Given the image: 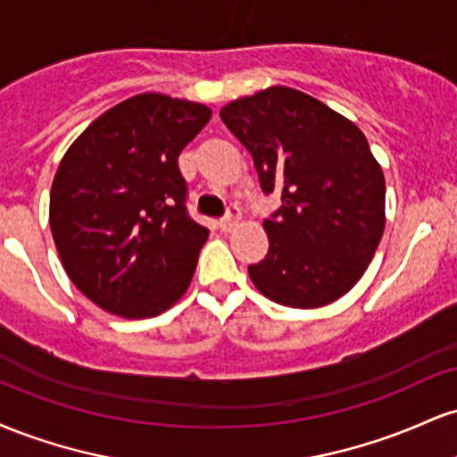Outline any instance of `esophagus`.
<instances>
[{
    "mask_svg": "<svg viewBox=\"0 0 457 457\" xmlns=\"http://www.w3.org/2000/svg\"><path fill=\"white\" fill-rule=\"evenodd\" d=\"M238 221H240V208L232 206L221 221H219V228H221L223 232H229V229H234L236 225H238Z\"/></svg>",
    "mask_w": 457,
    "mask_h": 457,
    "instance_id": "34e87169",
    "label": "esophagus"
}]
</instances>
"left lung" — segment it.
Listing matches in <instances>:
<instances>
[{
    "label": "left lung",
    "instance_id": "obj_1",
    "mask_svg": "<svg viewBox=\"0 0 457 457\" xmlns=\"http://www.w3.org/2000/svg\"><path fill=\"white\" fill-rule=\"evenodd\" d=\"M253 156L264 193L283 206L266 219L269 253L249 266L270 301L316 309L356 286L385 232V174L354 122L295 87L272 86L221 109Z\"/></svg>",
    "mask_w": 457,
    "mask_h": 457
}]
</instances>
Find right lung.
Here are the masks:
<instances>
[{"label": "right lung", "mask_w": 457, "mask_h": 457, "mask_svg": "<svg viewBox=\"0 0 457 457\" xmlns=\"http://www.w3.org/2000/svg\"><path fill=\"white\" fill-rule=\"evenodd\" d=\"M211 107L130 96L72 141L51 187L49 223L66 275L94 305L139 320L185 295L208 229L187 214L178 170Z\"/></svg>", "instance_id": "1"}]
</instances>
